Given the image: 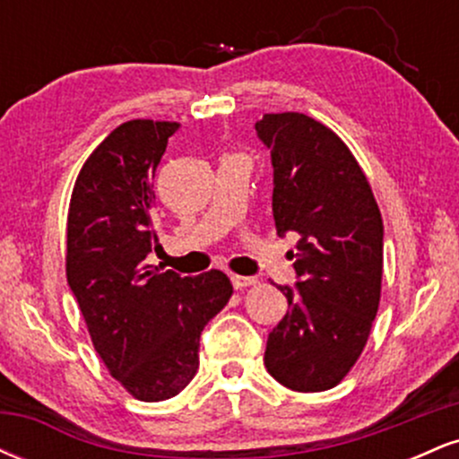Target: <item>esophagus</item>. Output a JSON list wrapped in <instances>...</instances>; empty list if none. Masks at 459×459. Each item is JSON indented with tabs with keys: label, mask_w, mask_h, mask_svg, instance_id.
<instances>
[{
	"label": "esophagus",
	"mask_w": 459,
	"mask_h": 459,
	"mask_svg": "<svg viewBox=\"0 0 459 459\" xmlns=\"http://www.w3.org/2000/svg\"><path fill=\"white\" fill-rule=\"evenodd\" d=\"M230 282H233L235 289H246V287H252V284H256V278L255 276H230Z\"/></svg>",
	"instance_id": "1"
}]
</instances>
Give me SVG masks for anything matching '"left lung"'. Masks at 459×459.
<instances>
[{
  "instance_id": "left-lung-1",
  "label": "left lung",
  "mask_w": 459,
  "mask_h": 459,
  "mask_svg": "<svg viewBox=\"0 0 459 459\" xmlns=\"http://www.w3.org/2000/svg\"><path fill=\"white\" fill-rule=\"evenodd\" d=\"M272 152L278 235L298 233L296 289L267 336L265 367L298 393L336 386L365 350L380 307L384 224L365 172L334 131L307 114L255 125Z\"/></svg>"
}]
</instances>
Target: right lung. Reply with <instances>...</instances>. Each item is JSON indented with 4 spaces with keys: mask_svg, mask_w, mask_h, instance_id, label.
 Masks as SVG:
<instances>
[{
    "mask_svg": "<svg viewBox=\"0 0 459 459\" xmlns=\"http://www.w3.org/2000/svg\"><path fill=\"white\" fill-rule=\"evenodd\" d=\"M178 123L129 120L79 170L68 204L66 281L97 354L140 402L175 397L198 371L200 332L233 296L220 270L160 272L152 178Z\"/></svg>",
    "mask_w": 459,
    "mask_h": 459,
    "instance_id": "add662e5",
    "label": "right lung"
}]
</instances>
